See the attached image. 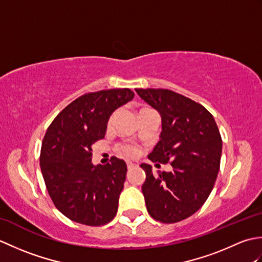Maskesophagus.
<instances>
[{
	"label": "esophagus",
	"mask_w": 262,
	"mask_h": 262,
	"mask_svg": "<svg viewBox=\"0 0 262 262\" xmlns=\"http://www.w3.org/2000/svg\"><path fill=\"white\" fill-rule=\"evenodd\" d=\"M138 166V163L135 162V161H128L127 162V168L128 170H132V169H135Z\"/></svg>",
	"instance_id": "esophagus-1"
}]
</instances>
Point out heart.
<instances>
[{"instance_id":"obj_1","label":"heart","mask_w":262,"mask_h":262,"mask_svg":"<svg viewBox=\"0 0 262 262\" xmlns=\"http://www.w3.org/2000/svg\"><path fill=\"white\" fill-rule=\"evenodd\" d=\"M115 117H116V113H114L113 115L110 116L109 121H108L109 125L113 124ZM121 152L124 153L125 155H127V157H135V155H137V153H138L137 148L135 146H133V145H124V146H121Z\"/></svg>"}]
</instances>
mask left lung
<instances>
[{
    "label": "left lung",
    "instance_id": "8db88e82",
    "mask_svg": "<svg viewBox=\"0 0 262 262\" xmlns=\"http://www.w3.org/2000/svg\"><path fill=\"white\" fill-rule=\"evenodd\" d=\"M135 91L162 118L160 141L148 159L173 168L153 174L151 165L141 164L146 208L154 220L177 223L196 213L213 190L222 155L219 127L204 105L182 94L166 89Z\"/></svg>",
    "mask_w": 262,
    "mask_h": 262
}]
</instances>
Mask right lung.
<instances>
[{
	"label": "right lung",
	"instance_id": "obj_1",
	"mask_svg": "<svg viewBox=\"0 0 262 262\" xmlns=\"http://www.w3.org/2000/svg\"><path fill=\"white\" fill-rule=\"evenodd\" d=\"M134 98L129 89L83 94L53 120L42 140L40 169L47 191L60 213L90 226L114 220L127 166L113 157L92 164V146L102 140L111 114Z\"/></svg>",
	"mask_w": 262,
	"mask_h": 262
}]
</instances>
